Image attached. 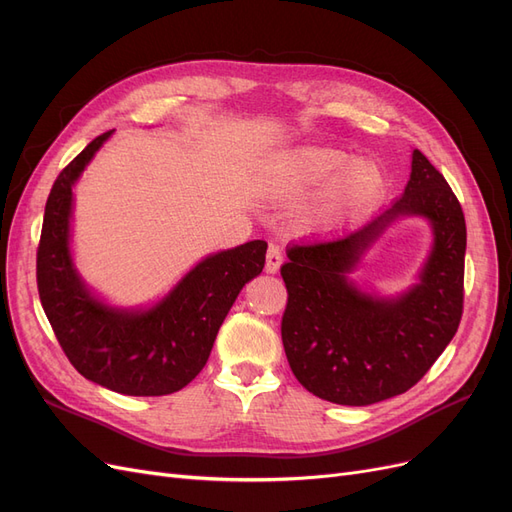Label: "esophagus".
<instances>
[{
  "label": "esophagus",
  "mask_w": 512,
  "mask_h": 512,
  "mask_svg": "<svg viewBox=\"0 0 512 512\" xmlns=\"http://www.w3.org/2000/svg\"><path fill=\"white\" fill-rule=\"evenodd\" d=\"M282 262H284V256H282L280 247H277V245H269L265 271H267V273H277V271H280V267H282Z\"/></svg>",
  "instance_id": "1"
}]
</instances>
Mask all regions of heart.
Returning <instances> with one entry per match:
<instances>
[{"mask_svg": "<svg viewBox=\"0 0 512 512\" xmlns=\"http://www.w3.org/2000/svg\"><path fill=\"white\" fill-rule=\"evenodd\" d=\"M256 192L269 203H297L292 224L301 235H329L374 209L386 194L384 170L371 160L333 145H290L271 151L254 177Z\"/></svg>", "mask_w": 512, "mask_h": 512, "instance_id": "heart-1", "label": "heart"}]
</instances>
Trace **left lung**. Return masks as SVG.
<instances>
[{"mask_svg":"<svg viewBox=\"0 0 512 512\" xmlns=\"http://www.w3.org/2000/svg\"><path fill=\"white\" fill-rule=\"evenodd\" d=\"M421 217L432 250L417 282L380 295L351 282L364 254L397 219ZM466 220L457 196L421 151L397 203L346 239L292 245L282 277V342L292 374L339 406H371L406 393L457 333L463 309Z\"/></svg>","mask_w":512,"mask_h":512,"instance_id":"8db88e82","label":"left lung"}]
</instances>
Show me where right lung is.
I'll list each match as a JSON object with an SVG mask.
<instances>
[{
    "mask_svg": "<svg viewBox=\"0 0 512 512\" xmlns=\"http://www.w3.org/2000/svg\"><path fill=\"white\" fill-rule=\"evenodd\" d=\"M111 136L113 130L94 138L53 183L36 260L40 301L81 376L121 395H170L205 367L232 303L262 273L267 243L250 241L205 256L149 305L108 303L76 267L72 215L74 185Z\"/></svg>",
    "mask_w": 512,
    "mask_h": 512,
    "instance_id": "add662e5",
    "label": "right lung"
}]
</instances>
